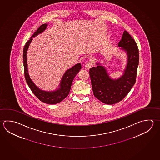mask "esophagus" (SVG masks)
<instances>
[{
    "label": "esophagus",
    "mask_w": 160,
    "mask_h": 160,
    "mask_svg": "<svg viewBox=\"0 0 160 160\" xmlns=\"http://www.w3.org/2000/svg\"><path fill=\"white\" fill-rule=\"evenodd\" d=\"M92 65V63L91 62H87L86 65H85V69H86L87 70L90 69Z\"/></svg>",
    "instance_id": "34e87169"
}]
</instances>
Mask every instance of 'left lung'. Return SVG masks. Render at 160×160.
I'll use <instances>...</instances> for the list:
<instances>
[{
    "instance_id": "8db88e82",
    "label": "left lung",
    "mask_w": 160,
    "mask_h": 160,
    "mask_svg": "<svg viewBox=\"0 0 160 160\" xmlns=\"http://www.w3.org/2000/svg\"><path fill=\"white\" fill-rule=\"evenodd\" d=\"M118 47L128 56V62L123 75L119 78H111L107 69L97 62L90 69V76L94 96L106 104L112 105L121 101L131 90L136 82L139 61V49L136 42L125 30Z\"/></svg>"
}]
</instances>
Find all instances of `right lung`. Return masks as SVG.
Wrapping results in <instances>:
<instances>
[{
  "instance_id": "1",
  "label": "right lung",
  "mask_w": 160,
  "mask_h": 160,
  "mask_svg": "<svg viewBox=\"0 0 160 160\" xmlns=\"http://www.w3.org/2000/svg\"><path fill=\"white\" fill-rule=\"evenodd\" d=\"M47 25H48L47 23H44L39 26L37 31L34 33V34L25 45L23 51L24 74L27 84H28L33 93L40 101L48 104H55L62 101L68 95L73 79L76 75L78 73L82 67L81 64L78 63L72 68L67 70L62 76L58 88L56 90L52 91L42 90L34 84V83L30 78L28 73L27 65V51L29 48L30 44L31 43L32 41V38L43 32L46 29Z\"/></svg>"
}]
</instances>
